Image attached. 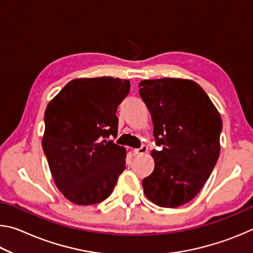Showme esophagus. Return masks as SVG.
I'll return each mask as SVG.
<instances>
[{"label": "esophagus", "mask_w": 253, "mask_h": 253, "mask_svg": "<svg viewBox=\"0 0 253 253\" xmlns=\"http://www.w3.org/2000/svg\"><path fill=\"white\" fill-rule=\"evenodd\" d=\"M146 152H147V146H145V145H143L142 147L134 149L135 155H143V154H145Z\"/></svg>", "instance_id": "1"}]
</instances>
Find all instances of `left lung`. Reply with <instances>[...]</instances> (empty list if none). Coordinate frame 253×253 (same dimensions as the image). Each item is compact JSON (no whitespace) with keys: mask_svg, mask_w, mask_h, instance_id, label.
<instances>
[{"mask_svg":"<svg viewBox=\"0 0 253 253\" xmlns=\"http://www.w3.org/2000/svg\"><path fill=\"white\" fill-rule=\"evenodd\" d=\"M138 87L158 146L152 151L155 169L143 179L144 193L158 207H181L195 198L216 164L221 116L192 80H143Z\"/></svg>","mask_w":253,"mask_h":253,"instance_id":"8db88e82","label":"left lung"}]
</instances>
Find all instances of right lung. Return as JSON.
Here are the masks:
<instances>
[{
  "label": "right lung",
  "mask_w": 253,
  "mask_h": 253,
  "mask_svg": "<svg viewBox=\"0 0 253 253\" xmlns=\"http://www.w3.org/2000/svg\"><path fill=\"white\" fill-rule=\"evenodd\" d=\"M129 80L99 77L71 80L46 106L42 148L55 185L77 205L100 203L125 169L117 136V108Z\"/></svg>",
  "instance_id": "add662e5"
}]
</instances>
